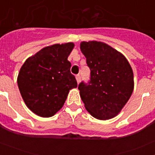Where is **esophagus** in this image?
Returning <instances> with one entry per match:
<instances>
[{"instance_id":"obj_1","label":"esophagus","mask_w":155,"mask_h":155,"mask_svg":"<svg viewBox=\"0 0 155 155\" xmlns=\"http://www.w3.org/2000/svg\"><path fill=\"white\" fill-rule=\"evenodd\" d=\"M76 80H77V81H78V83H79V82L81 81V75L80 74L76 75Z\"/></svg>"}]
</instances>
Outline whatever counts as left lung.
Instances as JSON below:
<instances>
[{
	"label": "left lung",
	"instance_id": "8db88e82",
	"mask_svg": "<svg viewBox=\"0 0 155 155\" xmlns=\"http://www.w3.org/2000/svg\"><path fill=\"white\" fill-rule=\"evenodd\" d=\"M81 50L90 68V80L78 85L88 113L98 120H109L120 113L134 90V74L122 53L97 41L82 42Z\"/></svg>",
	"mask_w": 155,
	"mask_h": 155
}]
</instances>
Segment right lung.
Instances as JSON below:
<instances>
[{
  "mask_svg": "<svg viewBox=\"0 0 155 155\" xmlns=\"http://www.w3.org/2000/svg\"><path fill=\"white\" fill-rule=\"evenodd\" d=\"M73 42L47 46L25 61L18 85L28 109L42 117L53 116L63 107L69 91L77 87L68 57Z\"/></svg>",
  "mask_w": 155,
  "mask_h": 155,
  "instance_id": "add662e5",
  "label": "right lung"
}]
</instances>
